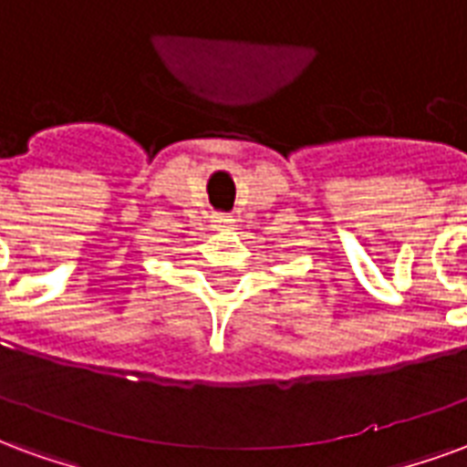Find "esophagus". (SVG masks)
I'll return each instance as SVG.
<instances>
[{
  "instance_id": "obj_1",
  "label": "esophagus",
  "mask_w": 467,
  "mask_h": 467,
  "mask_svg": "<svg viewBox=\"0 0 467 467\" xmlns=\"http://www.w3.org/2000/svg\"><path fill=\"white\" fill-rule=\"evenodd\" d=\"M231 216H226V213H213L211 216V223H213V229L216 231H229L231 229Z\"/></svg>"
}]
</instances>
